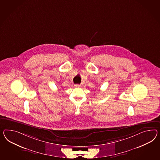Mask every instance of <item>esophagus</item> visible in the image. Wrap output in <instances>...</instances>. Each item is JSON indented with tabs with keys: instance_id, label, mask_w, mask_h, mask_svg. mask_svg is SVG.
Returning a JSON list of instances; mask_svg holds the SVG:
<instances>
[{
	"instance_id": "esophagus-1",
	"label": "esophagus",
	"mask_w": 160,
	"mask_h": 160,
	"mask_svg": "<svg viewBox=\"0 0 160 160\" xmlns=\"http://www.w3.org/2000/svg\"><path fill=\"white\" fill-rule=\"evenodd\" d=\"M74 86H75V88H79V87H81V85H75Z\"/></svg>"
}]
</instances>
